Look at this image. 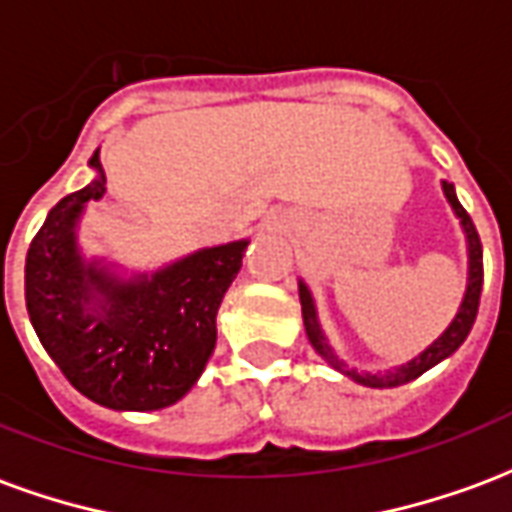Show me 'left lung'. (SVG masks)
Segmentation results:
<instances>
[{
  "label": "left lung",
  "mask_w": 512,
  "mask_h": 512,
  "mask_svg": "<svg viewBox=\"0 0 512 512\" xmlns=\"http://www.w3.org/2000/svg\"><path fill=\"white\" fill-rule=\"evenodd\" d=\"M441 191H444V197L450 202L452 213L458 216L463 235H466V257H469L466 293H463L461 307L455 312V318L450 321V326H447V329L441 332V337H436L422 354L414 356L411 362L395 367V370H386V373H365V370H356V367L348 365L345 359H340V356L334 354L332 343L326 340V334H323L321 329V318H318V310H315L312 290L307 288L304 279H299L301 318H304V329H307V337H310L312 348L323 356V362H329L337 373H343V376H348L351 381H356V384L373 386V389L408 384V381H414V378L422 376V373H428L433 365L444 362L450 354H455V351L461 348L463 340L469 337V332H472V323L474 318H477V304H480V290H483V246H480V235L474 230L469 213L463 211V205L458 202V197H455V186H452L450 180H441Z\"/></svg>",
  "instance_id": "left-lung-1"
}]
</instances>
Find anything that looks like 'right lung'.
<instances>
[{"mask_svg":"<svg viewBox=\"0 0 512 512\" xmlns=\"http://www.w3.org/2000/svg\"><path fill=\"white\" fill-rule=\"evenodd\" d=\"M87 164L95 178L62 197L29 244V321L84 397L115 411H158L178 403L208 365L216 312L249 241L205 246L136 274H120L104 257H84L79 222L87 202L106 194L101 153Z\"/></svg>","mask_w":512,"mask_h":512,"instance_id":"obj_1","label":"right lung"}]
</instances>
